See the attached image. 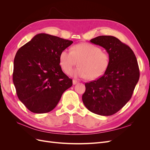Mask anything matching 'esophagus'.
Returning <instances> with one entry per match:
<instances>
[{
	"label": "esophagus",
	"instance_id": "34e87169",
	"mask_svg": "<svg viewBox=\"0 0 150 150\" xmlns=\"http://www.w3.org/2000/svg\"><path fill=\"white\" fill-rule=\"evenodd\" d=\"M77 83H78V81H76V80H73V81H72V84H73L74 85L76 84Z\"/></svg>",
	"mask_w": 150,
	"mask_h": 150
}]
</instances>
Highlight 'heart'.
<instances>
[{
  "label": "heart",
  "mask_w": 150,
  "mask_h": 150,
  "mask_svg": "<svg viewBox=\"0 0 150 150\" xmlns=\"http://www.w3.org/2000/svg\"><path fill=\"white\" fill-rule=\"evenodd\" d=\"M77 61H79V67L71 71ZM61 67L65 72L74 78L96 79L104 75L110 64L108 54L101 51V49L89 43L76 44L72 51L64 49L59 55Z\"/></svg>",
  "instance_id": "b5f03b06"
}]
</instances>
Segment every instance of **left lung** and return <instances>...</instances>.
Instances as JSON below:
<instances>
[{"label": "left lung", "instance_id": "8db88e82", "mask_svg": "<svg viewBox=\"0 0 150 150\" xmlns=\"http://www.w3.org/2000/svg\"><path fill=\"white\" fill-rule=\"evenodd\" d=\"M90 42L103 47L110 57L105 73L85 84L82 99L88 110L101 116L114 115L131 99L139 78L137 57L128 46L111 35H100Z\"/></svg>", "mask_w": 150, "mask_h": 150}]
</instances>
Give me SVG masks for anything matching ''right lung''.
<instances>
[{
  "label": "right lung",
  "mask_w": 150,
  "mask_h": 150,
  "mask_svg": "<svg viewBox=\"0 0 150 150\" xmlns=\"http://www.w3.org/2000/svg\"><path fill=\"white\" fill-rule=\"evenodd\" d=\"M72 40L47 34L35 35L18 50L13 83L19 100L29 111L46 113L57 106L72 80L62 72L59 55Z\"/></svg>",
  "instance_id": "1"
}]
</instances>
